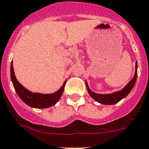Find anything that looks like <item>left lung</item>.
Returning <instances> with one entry per match:
<instances>
[{"instance_id":"8db88e82","label":"left lung","mask_w":149,"mask_h":149,"mask_svg":"<svg viewBox=\"0 0 149 149\" xmlns=\"http://www.w3.org/2000/svg\"><path fill=\"white\" fill-rule=\"evenodd\" d=\"M137 67H138V66H137V62H136V71H135L134 77L131 79L130 82H129L128 84L120 91H118V92H113V93L111 94H106V95L97 94L92 92V90L88 88V84L86 82V88H87V91H88V94H89L93 99L95 100L96 102L103 104H117L121 99L124 98L131 92V90L133 88V86H134L135 83H136V78H137Z\"/></svg>"}]
</instances>
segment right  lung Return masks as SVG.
<instances>
[{"label": "right lung", "instance_id": "right-lung-1", "mask_svg": "<svg viewBox=\"0 0 149 149\" xmlns=\"http://www.w3.org/2000/svg\"><path fill=\"white\" fill-rule=\"evenodd\" d=\"M10 77L11 80L13 82V87L15 91L19 95V97L22 99L23 102L35 108H47L51 106H54L58 102L64 90V86L66 85V81L63 85L61 86L58 91L52 94H41V93H33L30 92L28 89L24 88L16 79L13 71V61L10 65Z\"/></svg>", "mask_w": 149, "mask_h": 149}]
</instances>
